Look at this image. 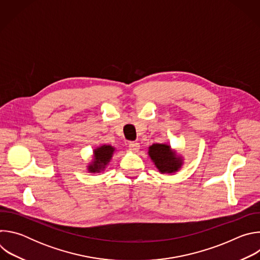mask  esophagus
<instances>
[{
	"label": "esophagus",
	"instance_id": "esophagus-1",
	"mask_svg": "<svg viewBox=\"0 0 260 260\" xmlns=\"http://www.w3.org/2000/svg\"><path fill=\"white\" fill-rule=\"evenodd\" d=\"M128 148L132 151L138 152V150L140 149V144L138 142H129L128 143Z\"/></svg>",
	"mask_w": 260,
	"mask_h": 260
}]
</instances>
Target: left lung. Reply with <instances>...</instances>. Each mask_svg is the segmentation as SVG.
Listing matches in <instances>:
<instances>
[{"label": "left lung", "instance_id": "1", "mask_svg": "<svg viewBox=\"0 0 260 260\" xmlns=\"http://www.w3.org/2000/svg\"><path fill=\"white\" fill-rule=\"evenodd\" d=\"M149 155L161 173H174L181 167V160L176 157L170 146L154 144L149 147Z\"/></svg>", "mask_w": 260, "mask_h": 260}]
</instances>
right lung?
<instances>
[{"label": "right lung", "instance_id": "1", "mask_svg": "<svg viewBox=\"0 0 260 260\" xmlns=\"http://www.w3.org/2000/svg\"><path fill=\"white\" fill-rule=\"evenodd\" d=\"M114 151V148L111 146H102L94 151V162L93 165L89 166V171L90 172H100V170L104 169L105 166L109 162V160L112 157Z\"/></svg>", "mask_w": 260, "mask_h": 260}]
</instances>
